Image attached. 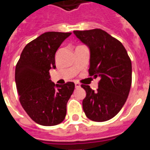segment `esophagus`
Wrapping results in <instances>:
<instances>
[{
  "label": "esophagus",
  "mask_w": 150,
  "mask_h": 150,
  "mask_svg": "<svg viewBox=\"0 0 150 150\" xmlns=\"http://www.w3.org/2000/svg\"><path fill=\"white\" fill-rule=\"evenodd\" d=\"M75 88L81 87V85H80L79 83H75Z\"/></svg>",
  "instance_id": "obj_1"
}]
</instances>
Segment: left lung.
I'll use <instances>...</instances> for the list:
<instances>
[{
  "label": "left lung",
  "mask_w": 150,
  "mask_h": 150,
  "mask_svg": "<svg viewBox=\"0 0 150 150\" xmlns=\"http://www.w3.org/2000/svg\"><path fill=\"white\" fill-rule=\"evenodd\" d=\"M74 34L90 49L89 74L100 78L96 92L90 86H81L86 93L83 111L91 120L107 121L121 110L128 97L131 59L123 44L103 30H74Z\"/></svg>",
  "instance_id": "1"
}]
</instances>
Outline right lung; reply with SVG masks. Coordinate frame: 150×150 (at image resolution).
I'll list each match as a JSON object with an SVG mask.
<instances>
[{"label": "right lung", "mask_w": 150, "mask_h": 150, "mask_svg": "<svg viewBox=\"0 0 150 150\" xmlns=\"http://www.w3.org/2000/svg\"><path fill=\"white\" fill-rule=\"evenodd\" d=\"M71 33L45 32L25 46L15 73L19 101L27 115L42 126H54L64 120L67 103L75 83H52L50 70L55 69V54Z\"/></svg>", "instance_id": "obj_1"}]
</instances>
